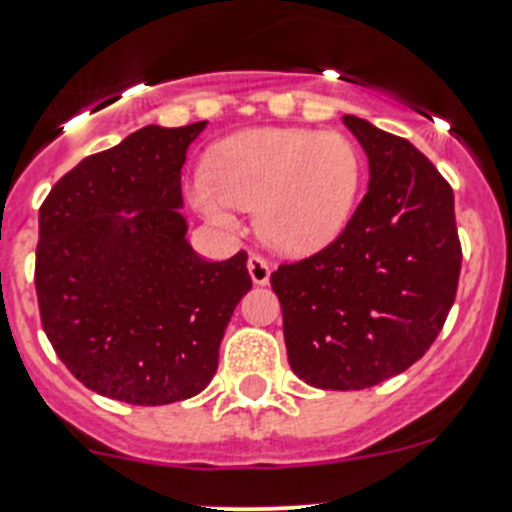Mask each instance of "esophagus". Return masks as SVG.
I'll return each mask as SVG.
<instances>
[{
    "label": "esophagus",
    "mask_w": 512,
    "mask_h": 512,
    "mask_svg": "<svg viewBox=\"0 0 512 512\" xmlns=\"http://www.w3.org/2000/svg\"><path fill=\"white\" fill-rule=\"evenodd\" d=\"M247 272H250V277H252V282H255V285L262 287V285H267V282H270V265H267L262 257L252 255L250 260H247Z\"/></svg>",
    "instance_id": "1"
}]
</instances>
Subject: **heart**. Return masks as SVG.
Listing matches in <instances>:
<instances>
[{"instance_id": "1", "label": "heart", "mask_w": 512, "mask_h": 512, "mask_svg": "<svg viewBox=\"0 0 512 512\" xmlns=\"http://www.w3.org/2000/svg\"><path fill=\"white\" fill-rule=\"evenodd\" d=\"M361 153L342 133L247 128L210 148L188 185L198 213L237 230V208H257V230L285 255H314L347 227L361 188Z\"/></svg>"}]
</instances>
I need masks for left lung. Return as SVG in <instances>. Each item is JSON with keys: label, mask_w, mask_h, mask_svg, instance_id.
Returning a JSON list of instances; mask_svg holds the SVG:
<instances>
[{"label": "left lung", "mask_w": 512, "mask_h": 512, "mask_svg": "<svg viewBox=\"0 0 512 512\" xmlns=\"http://www.w3.org/2000/svg\"><path fill=\"white\" fill-rule=\"evenodd\" d=\"M344 123L369 158V190L332 245L270 277L289 366L332 391L381 384L421 359L461 275L453 190L436 165L364 118Z\"/></svg>", "instance_id": "8db88e82"}]
</instances>
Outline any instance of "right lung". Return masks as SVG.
I'll return each instance as SVG.
<instances>
[{
	"label": "right lung",
	"mask_w": 512,
	"mask_h": 512,
	"mask_svg": "<svg viewBox=\"0 0 512 512\" xmlns=\"http://www.w3.org/2000/svg\"><path fill=\"white\" fill-rule=\"evenodd\" d=\"M205 128L143 126L81 160L39 210L44 332L66 369L113 401L163 406L200 394L252 289L245 252L203 260L180 213V170Z\"/></svg>",
	"instance_id": "add662e5"
}]
</instances>
